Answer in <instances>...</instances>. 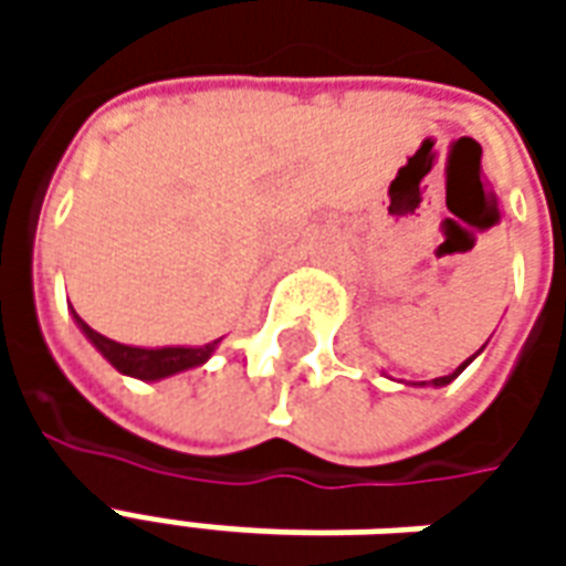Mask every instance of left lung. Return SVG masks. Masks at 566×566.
<instances>
[{"label": "left lung", "instance_id": "left-lung-1", "mask_svg": "<svg viewBox=\"0 0 566 566\" xmlns=\"http://www.w3.org/2000/svg\"><path fill=\"white\" fill-rule=\"evenodd\" d=\"M470 360H473V357H470ZM470 360H463L461 367L454 369L451 376H439V379H433V381H430V385H437V388H442V385H449L451 379H458V376H461V373H463V369H467V364H470Z\"/></svg>", "mask_w": 566, "mask_h": 566}]
</instances>
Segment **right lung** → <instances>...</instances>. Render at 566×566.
Listing matches in <instances>:
<instances>
[{"label": "right lung", "instance_id": "right-lung-1", "mask_svg": "<svg viewBox=\"0 0 566 566\" xmlns=\"http://www.w3.org/2000/svg\"><path fill=\"white\" fill-rule=\"evenodd\" d=\"M75 315V312H72ZM81 333L91 339L96 348H99V355L117 369V373H124V376H133V379L142 381H157L166 379V376H175V373H181V369L199 367V364H206L211 357V352L218 348V339L209 345H199V348H181V345H169V348H133V345H120L115 339H108L103 333H96L84 318H78Z\"/></svg>", "mask_w": 566, "mask_h": 566}]
</instances>
